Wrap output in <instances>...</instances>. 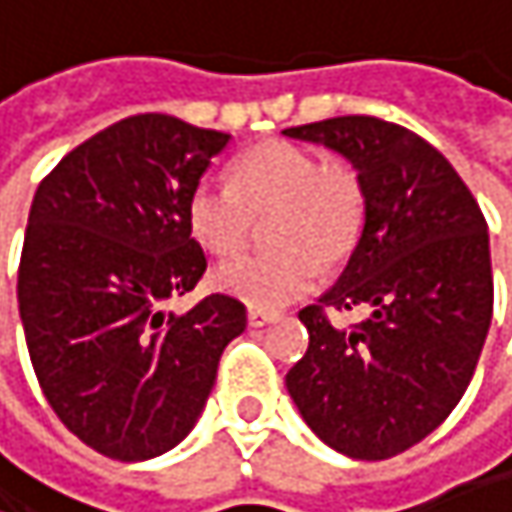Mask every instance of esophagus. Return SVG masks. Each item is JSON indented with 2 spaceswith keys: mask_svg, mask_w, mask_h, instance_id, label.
Here are the masks:
<instances>
[{
  "mask_svg": "<svg viewBox=\"0 0 512 512\" xmlns=\"http://www.w3.org/2000/svg\"><path fill=\"white\" fill-rule=\"evenodd\" d=\"M279 315L276 312H267V309H248V324L251 327H267V324H276Z\"/></svg>",
  "mask_w": 512,
  "mask_h": 512,
  "instance_id": "1",
  "label": "esophagus"
}]
</instances>
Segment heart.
<instances>
[{"instance_id":"heart-1","label":"heart","mask_w":512,"mask_h":512,"mask_svg":"<svg viewBox=\"0 0 512 512\" xmlns=\"http://www.w3.org/2000/svg\"><path fill=\"white\" fill-rule=\"evenodd\" d=\"M270 254H242L212 273V285L251 309H282L318 282V261L354 251L366 194L357 173L300 143H261L233 164V185L200 179L185 200L188 233L212 254L245 245L251 218L273 212Z\"/></svg>"}]
</instances>
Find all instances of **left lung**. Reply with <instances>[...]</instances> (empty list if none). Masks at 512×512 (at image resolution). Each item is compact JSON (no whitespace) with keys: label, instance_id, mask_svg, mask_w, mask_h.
<instances>
[{"label":"left lung","instance_id":"obj_1","mask_svg":"<svg viewBox=\"0 0 512 512\" xmlns=\"http://www.w3.org/2000/svg\"><path fill=\"white\" fill-rule=\"evenodd\" d=\"M282 134L339 152L366 194L348 267L300 312L309 351L285 384L327 447L381 462L432 435L474 378L495 297L486 218L453 164L402 125L336 116ZM330 308L370 315L348 331Z\"/></svg>","mask_w":512,"mask_h":512}]
</instances>
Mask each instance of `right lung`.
<instances>
[{
    "instance_id": "1",
    "label": "right lung",
    "mask_w": 512,
    "mask_h": 512,
    "mask_svg": "<svg viewBox=\"0 0 512 512\" xmlns=\"http://www.w3.org/2000/svg\"><path fill=\"white\" fill-rule=\"evenodd\" d=\"M227 140L164 113L128 116L35 191L17 273L26 348L56 417L110 459L173 450L245 330V306L227 294L164 312L206 270L185 200Z\"/></svg>"
}]
</instances>
